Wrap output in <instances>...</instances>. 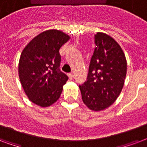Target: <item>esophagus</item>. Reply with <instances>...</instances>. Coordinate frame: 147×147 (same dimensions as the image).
Listing matches in <instances>:
<instances>
[{"label":"esophagus","instance_id":"esophagus-1","mask_svg":"<svg viewBox=\"0 0 147 147\" xmlns=\"http://www.w3.org/2000/svg\"><path fill=\"white\" fill-rule=\"evenodd\" d=\"M74 73H70V74H69V77L70 79H72L73 78H74Z\"/></svg>","mask_w":147,"mask_h":147}]
</instances>
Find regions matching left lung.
Masks as SVG:
<instances>
[{"instance_id":"8db88e82","label":"left lung","mask_w":147,"mask_h":147,"mask_svg":"<svg viewBox=\"0 0 147 147\" xmlns=\"http://www.w3.org/2000/svg\"><path fill=\"white\" fill-rule=\"evenodd\" d=\"M87 81L79 85L84 105L101 111L113 104L121 94L127 74V60L121 47L110 35L98 32Z\"/></svg>"}]
</instances>
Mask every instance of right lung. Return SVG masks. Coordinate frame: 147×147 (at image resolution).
<instances>
[{"label": "right lung", "instance_id": "1", "mask_svg": "<svg viewBox=\"0 0 147 147\" xmlns=\"http://www.w3.org/2000/svg\"><path fill=\"white\" fill-rule=\"evenodd\" d=\"M70 39L58 30H48L34 37L22 50L19 77L26 95L34 104L48 107L57 101L68 80L59 71V49Z\"/></svg>", "mask_w": 147, "mask_h": 147}]
</instances>
